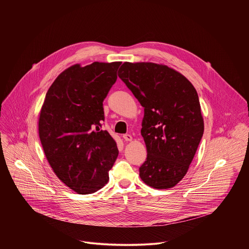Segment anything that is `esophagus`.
Segmentation results:
<instances>
[{
  "instance_id": "obj_1",
  "label": "esophagus",
  "mask_w": 249,
  "mask_h": 249,
  "mask_svg": "<svg viewBox=\"0 0 249 249\" xmlns=\"http://www.w3.org/2000/svg\"><path fill=\"white\" fill-rule=\"evenodd\" d=\"M123 139L125 140V141H127V142H130V141H132V136L130 135V134H125V135H123Z\"/></svg>"
}]
</instances>
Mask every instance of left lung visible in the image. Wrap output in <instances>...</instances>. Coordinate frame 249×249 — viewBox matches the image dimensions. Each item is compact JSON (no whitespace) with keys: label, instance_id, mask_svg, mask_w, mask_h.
I'll return each instance as SVG.
<instances>
[{"label":"left lung","instance_id":"8db88e82","mask_svg":"<svg viewBox=\"0 0 249 249\" xmlns=\"http://www.w3.org/2000/svg\"><path fill=\"white\" fill-rule=\"evenodd\" d=\"M118 76L144 107L141 134L148 155L141 179L156 189L171 188L187 173L204 133L198 93L161 64L125 62Z\"/></svg>","mask_w":249,"mask_h":249}]
</instances>
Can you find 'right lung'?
I'll return each mask as SVG.
<instances>
[{"instance_id":"right-lung-1","label":"right lung","mask_w":249,"mask_h":249,"mask_svg":"<svg viewBox=\"0 0 249 249\" xmlns=\"http://www.w3.org/2000/svg\"><path fill=\"white\" fill-rule=\"evenodd\" d=\"M121 62L76 64L49 88L38 120L46 159L58 178L79 194H90L109 180L118 149L104 121L103 100L117 80Z\"/></svg>"}]
</instances>
